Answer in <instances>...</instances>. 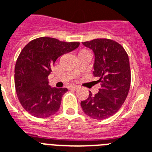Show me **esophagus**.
Segmentation results:
<instances>
[{
  "label": "esophagus",
  "mask_w": 152,
  "mask_h": 152,
  "mask_svg": "<svg viewBox=\"0 0 152 152\" xmlns=\"http://www.w3.org/2000/svg\"><path fill=\"white\" fill-rule=\"evenodd\" d=\"M77 88H78V86H77V85H71L70 86V89H77Z\"/></svg>",
  "instance_id": "esophagus-1"
}]
</instances>
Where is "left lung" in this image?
<instances>
[{
    "instance_id": "1",
    "label": "left lung",
    "mask_w": 152,
    "mask_h": 152,
    "mask_svg": "<svg viewBox=\"0 0 152 152\" xmlns=\"http://www.w3.org/2000/svg\"><path fill=\"white\" fill-rule=\"evenodd\" d=\"M82 44L94 54V74L99 77V92H90L86 100L81 102L82 110L95 120L113 116L124 104L131 83L129 56L124 48L108 39H96Z\"/></svg>"
}]
</instances>
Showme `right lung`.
<instances>
[{
  "label": "right lung",
  "instance_id": "1",
  "mask_svg": "<svg viewBox=\"0 0 152 152\" xmlns=\"http://www.w3.org/2000/svg\"><path fill=\"white\" fill-rule=\"evenodd\" d=\"M78 46L77 42L40 37L21 50L15 66V87L21 105L31 115L43 118L59 109L62 97L68 89L50 86L48 75L58 58Z\"/></svg>",
  "mask_w": 152,
  "mask_h": 152
}]
</instances>
